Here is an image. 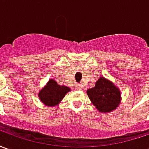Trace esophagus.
I'll return each mask as SVG.
<instances>
[{
  "mask_svg": "<svg viewBox=\"0 0 149 149\" xmlns=\"http://www.w3.org/2000/svg\"><path fill=\"white\" fill-rule=\"evenodd\" d=\"M76 88H77V90H81V88H81V84H77V85H76Z\"/></svg>",
  "mask_w": 149,
  "mask_h": 149,
  "instance_id": "1",
  "label": "esophagus"
}]
</instances>
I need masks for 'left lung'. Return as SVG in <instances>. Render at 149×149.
Masks as SVG:
<instances>
[{
  "label": "left lung",
  "instance_id": "obj_1",
  "mask_svg": "<svg viewBox=\"0 0 149 149\" xmlns=\"http://www.w3.org/2000/svg\"><path fill=\"white\" fill-rule=\"evenodd\" d=\"M88 96L100 112H109L116 109L120 103V93L117 88L105 78L100 77L95 87L88 89Z\"/></svg>",
  "mask_w": 149,
  "mask_h": 149
}]
</instances>
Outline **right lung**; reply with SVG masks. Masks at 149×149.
<instances>
[{
	"mask_svg": "<svg viewBox=\"0 0 149 149\" xmlns=\"http://www.w3.org/2000/svg\"><path fill=\"white\" fill-rule=\"evenodd\" d=\"M69 88L61 86L54 80H49L48 84L39 93V97L43 103L48 106H56L69 92Z\"/></svg>",
	"mask_w": 149,
	"mask_h": 149,
	"instance_id": "add662e5",
	"label": "right lung"
}]
</instances>
